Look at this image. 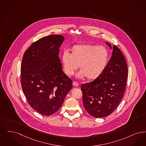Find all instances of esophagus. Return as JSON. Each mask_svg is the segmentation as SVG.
<instances>
[{
  "label": "esophagus",
  "mask_w": 146,
  "mask_h": 146,
  "mask_svg": "<svg viewBox=\"0 0 146 146\" xmlns=\"http://www.w3.org/2000/svg\"><path fill=\"white\" fill-rule=\"evenodd\" d=\"M72 84L74 87H78L79 86V84L78 83L76 82H73Z\"/></svg>",
  "instance_id": "34e87169"
}]
</instances>
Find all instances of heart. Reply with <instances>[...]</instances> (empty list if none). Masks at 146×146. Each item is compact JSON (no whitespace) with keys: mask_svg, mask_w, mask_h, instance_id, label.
Wrapping results in <instances>:
<instances>
[{"mask_svg":"<svg viewBox=\"0 0 146 146\" xmlns=\"http://www.w3.org/2000/svg\"><path fill=\"white\" fill-rule=\"evenodd\" d=\"M110 59L108 49L103 46L92 44H77L71 49V53L65 52L62 57L64 72L73 75L79 65L81 71L77 77L89 80L99 78L106 69Z\"/></svg>","mask_w":146,"mask_h":146,"instance_id":"1","label":"heart"}]
</instances>
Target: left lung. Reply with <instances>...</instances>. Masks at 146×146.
I'll list each match as a JSON object with an SVG mask.
<instances>
[{
  "instance_id": "left-lung-1",
  "label": "left lung",
  "mask_w": 146,
  "mask_h": 146,
  "mask_svg": "<svg viewBox=\"0 0 146 146\" xmlns=\"http://www.w3.org/2000/svg\"><path fill=\"white\" fill-rule=\"evenodd\" d=\"M113 50L108 66L99 78L83 84V103L87 112L95 118L111 114L121 102L126 87L127 66L121 50L107 42Z\"/></svg>"
}]
</instances>
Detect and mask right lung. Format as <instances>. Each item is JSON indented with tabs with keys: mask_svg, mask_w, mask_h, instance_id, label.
Segmentation results:
<instances>
[{
	"mask_svg": "<svg viewBox=\"0 0 146 146\" xmlns=\"http://www.w3.org/2000/svg\"><path fill=\"white\" fill-rule=\"evenodd\" d=\"M61 35H51L34 42L25 51L21 72L23 92L30 106L40 114L50 115L62 106L72 81L62 70L59 48Z\"/></svg>",
	"mask_w": 146,
	"mask_h": 146,
	"instance_id": "add662e5",
	"label": "right lung"
}]
</instances>
